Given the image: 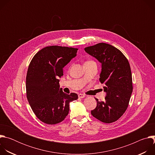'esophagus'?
<instances>
[{
  "label": "esophagus",
  "mask_w": 155,
  "mask_h": 155,
  "mask_svg": "<svg viewBox=\"0 0 155 155\" xmlns=\"http://www.w3.org/2000/svg\"><path fill=\"white\" fill-rule=\"evenodd\" d=\"M85 97V95L84 94H78V97L79 98H83Z\"/></svg>",
  "instance_id": "esophagus-1"
}]
</instances>
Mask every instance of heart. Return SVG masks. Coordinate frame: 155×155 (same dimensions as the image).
I'll return each mask as SVG.
<instances>
[{"instance_id":"1","label":"heart","mask_w":155,"mask_h":155,"mask_svg":"<svg viewBox=\"0 0 155 155\" xmlns=\"http://www.w3.org/2000/svg\"><path fill=\"white\" fill-rule=\"evenodd\" d=\"M94 62V61H93V60H90V61H87L86 62Z\"/></svg>"}]
</instances>
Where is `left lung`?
Returning <instances> with one entry per match:
<instances>
[{
	"instance_id": "8db88e82",
	"label": "left lung",
	"mask_w": 155,
	"mask_h": 155,
	"mask_svg": "<svg viewBox=\"0 0 155 155\" xmlns=\"http://www.w3.org/2000/svg\"><path fill=\"white\" fill-rule=\"evenodd\" d=\"M102 64L99 81L107 93L104 101H97L91 115L99 121L111 123L126 112L133 90L130 67L127 59L115 47L99 43L84 48Z\"/></svg>"
}]
</instances>
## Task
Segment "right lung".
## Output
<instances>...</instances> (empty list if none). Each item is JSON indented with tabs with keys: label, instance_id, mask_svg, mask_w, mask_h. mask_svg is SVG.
Wrapping results in <instances>:
<instances>
[{
	"label": "right lung",
	"instance_id": "add662e5",
	"mask_svg": "<svg viewBox=\"0 0 155 155\" xmlns=\"http://www.w3.org/2000/svg\"><path fill=\"white\" fill-rule=\"evenodd\" d=\"M78 48L58 45L43 48L32 59L26 75V96L36 117L48 124L62 121L69 104L78 95L65 94L59 88L63 68L76 56Z\"/></svg>",
	"mask_w": 155,
	"mask_h": 155
}]
</instances>
